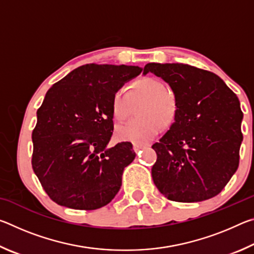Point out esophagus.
I'll return each instance as SVG.
<instances>
[{
  "mask_svg": "<svg viewBox=\"0 0 254 254\" xmlns=\"http://www.w3.org/2000/svg\"><path fill=\"white\" fill-rule=\"evenodd\" d=\"M148 144H143V143H133V149H134V151H139L140 149H142L144 147H147Z\"/></svg>",
  "mask_w": 254,
  "mask_h": 254,
  "instance_id": "1",
  "label": "esophagus"
}]
</instances>
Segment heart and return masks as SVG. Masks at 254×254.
Returning <instances> with one entry per match:
<instances>
[{
  "label": "heart",
  "instance_id": "1",
  "mask_svg": "<svg viewBox=\"0 0 254 254\" xmlns=\"http://www.w3.org/2000/svg\"><path fill=\"white\" fill-rule=\"evenodd\" d=\"M132 96L134 101L144 100L140 109L143 118L132 119L117 128L120 140L135 143L148 142L160 131V123L168 126L177 113V100L158 79L143 77L132 85ZM112 109L120 120L127 119L131 111V96L126 89L120 88L113 95Z\"/></svg>",
  "mask_w": 254,
  "mask_h": 254
}]
</instances>
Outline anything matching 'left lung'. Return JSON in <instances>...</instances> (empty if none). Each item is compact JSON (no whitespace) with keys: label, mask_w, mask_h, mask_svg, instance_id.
<instances>
[{"label":"left lung","mask_w":254,"mask_h":254,"mask_svg":"<svg viewBox=\"0 0 254 254\" xmlns=\"http://www.w3.org/2000/svg\"><path fill=\"white\" fill-rule=\"evenodd\" d=\"M177 100L175 122L152 145L153 183L169 200L195 203L220 194L238 170L243 112L236 94L214 72L185 64H147Z\"/></svg>","instance_id":"8db88e82"}]
</instances>
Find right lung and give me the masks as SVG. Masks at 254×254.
<instances>
[{
	"mask_svg": "<svg viewBox=\"0 0 254 254\" xmlns=\"http://www.w3.org/2000/svg\"><path fill=\"white\" fill-rule=\"evenodd\" d=\"M142 68L86 64L54 84L37 111L32 169L51 199L93 210L110 203L134 160L131 142L109 148L114 130L112 100Z\"/></svg>",
	"mask_w": 254,
	"mask_h": 254,
	"instance_id": "right-lung-1",
	"label": "right lung"
}]
</instances>
